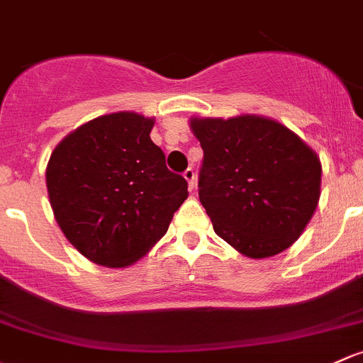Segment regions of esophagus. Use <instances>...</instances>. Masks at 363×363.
Listing matches in <instances>:
<instances>
[{
	"label": "esophagus",
	"instance_id": "obj_1",
	"mask_svg": "<svg viewBox=\"0 0 363 363\" xmlns=\"http://www.w3.org/2000/svg\"><path fill=\"white\" fill-rule=\"evenodd\" d=\"M184 179L186 181H188V184H189V188H194V182H196V174H194V170L191 169V167H189V169H186V172H184Z\"/></svg>",
	"mask_w": 363,
	"mask_h": 363
}]
</instances>
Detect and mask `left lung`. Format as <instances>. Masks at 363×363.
Segmentation results:
<instances>
[{"label":"left lung","mask_w":363,"mask_h":363,"mask_svg":"<svg viewBox=\"0 0 363 363\" xmlns=\"http://www.w3.org/2000/svg\"><path fill=\"white\" fill-rule=\"evenodd\" d=\"M203 150L198 194L217 236L252 259L292 245L316 211L322 165L308 144L255 114L191 118Z\"/></svg>","instance_id":"8db88e82"}]
</instances>
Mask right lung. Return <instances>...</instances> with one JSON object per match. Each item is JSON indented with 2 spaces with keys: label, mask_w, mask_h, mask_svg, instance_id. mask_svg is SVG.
I'll list each match as a JSON object with an SVG mask.
<instances>
[{
  "label": "right lung",
  "mask_w": 363,
  "mask_h": 363,
  "mask_svg": "<svg viewBox=\"0 0 363 363\" xmlns=\"http://www.w3.org/2000/svg\"><path fill=\"white\" fill-rule=\"evenodd\" d=\"M155 120L137 113L99 116L71 132L47 165L57 224L76 250L125 268L165 235L188 198V182L167 169L151 140Z\"/></svg>",
  "instance_id": "obj_1"
}]
</instances>
